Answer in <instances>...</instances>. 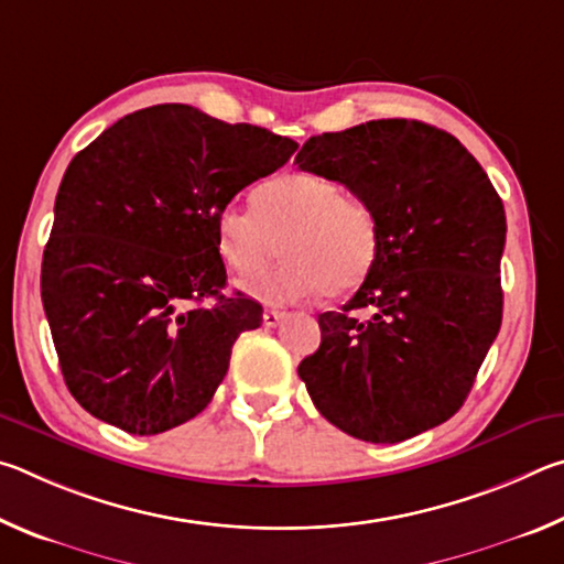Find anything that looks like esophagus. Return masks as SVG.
I'll use <instances>...</instances> for the list:
<instances>
[{
	"instance_id": "esophagus-1",
	"label": "esophagus",
	"mask_w": 564,
	"mask_h": 564,
	"mask_svg": "<svg viewBox=\"0 0 564 564\" xmlns=\"http://www.w3.org/2000/svg\"><path fill=\"white\" fill-rule=\"evenodd\" d=\"M285 318V311H281V308H265L263 311V323L269 328H273V326H279V323Z\"/></svg>"
}]
</instances>
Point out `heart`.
<instances>
[{"instance_id": "heart-1", "label": "heart", "mask_w": 564, "mask_h": 564, "mask_svg": "<svg viewBox=\"0 0 564 564\" xmlns=\"http://www.w3.org/2000/svg\"><path fill=\"white\" fill-rule=\"evenodd\" d=\"M216 243L236 273L263 271L281 251L279 269L248 281L246 291L271 301L356 293L380 259L373 206L346 196L336 181L283 174L256 188L253 208L228 204L216 216Z\"/></svg>"}]
</instances>
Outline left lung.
<instances>
[{
	"mask_svg": "<svg viewBox=\"0 0 564 564\" xmlns=\"http://www.w3.org/2000/svg\"><path fill=\"white\" fill-rule=\"evenodd\" d=\"M295 164L373 206L383 238L370 279L318 316L321 346L299 366L313 405L366 443L445 423L502 323L498 191L453 133L415 119L311 137Z\"/></svg>",
	"mask_w": 564,
	"mask_h": 564,
	"instance_id": "left-lung-1",
	"label": "left lung"
}]
</instances>
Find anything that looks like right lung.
Masks as SVG:
<instances>
[{
  "label": "right lung",
  "mask_w": 564,
  "mask_h": 564,
  "mask_svg": "<svg viewBox=\"0 0 564 564\" xmlns=\"http://www.w3.org/2000/svg\"><path fill=\"white\" fill-rule=\"evenodd\" d=\"M295 149L269 129L156 104L72 159L42 303L64 383L87 413L156 435L212 403L236 338L263 321L259 303L224 293L216 216Z\"/></svg>",
  "instance_id": "1"
}]
</instances>
